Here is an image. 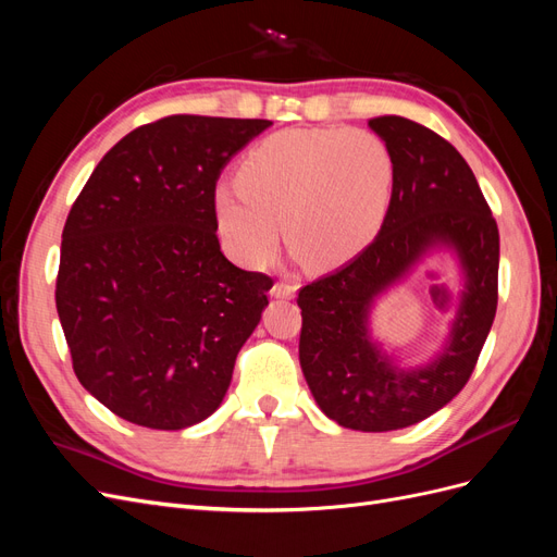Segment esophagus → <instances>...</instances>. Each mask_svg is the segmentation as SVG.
I'll return each mask as SVG.
<instances>
[{
    "instance_id": "esophagus-1",
    "label": "esophagus",
    "mask_w": 557,
    "mask_h": 557,
    "mask_svg": "<svg viewBox=\"0 0 557 557\" xmlns=\"http://www.w3.org/2000/svg\"><path fill=\"white\" fill-rule=\"evenodd\" d=\"M295 293H297V285L295 283H274V288H272V297H276V299H293L295 297Z\"/></svg>"
}]
</instances>
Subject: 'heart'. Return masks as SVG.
<instances>
[{
    "label": "heart",
    "instance_id": "obj_1",
    "mask_svg": "<svg viewBox=\"0 0 557 557\" xmlns=\"http://www.w3.org/2000/svg\"><path fill=\"white\" fill-rule=\"evenodd\" d=\"M393 174L391 150L372 132H278L246 156L242 183H218V232L234 260L258 267L276 248L283 218L285 239L311 267H339L376 237Z\"/></svg>",
    "mask_w": 557,
    "mask_h": 557
}]
</instances>
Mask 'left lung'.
Returning a JSON list of instances; mask_svg holds the SVG:
<instances>
[{"instance_id":"obj_1","label":"left lung","mask_w":557,"mask_h":557,"mask_svg":"<svg viewBox=\"0 0 557 557\" xmlns=\"http://www.w3.org/2000/svg\"><path fill=\"white\" fill-rule=\"evenodd\" d=\"M369 127L393 156L391 205L360 256L299 290V364L334 423L391 432L446 407L474 372L497 311L499 232L474 172L440 134L401 115ZM432 251L461 269L459 309L443 348L407 368L373 339L371 309Z\"/></svg>"}]
</instances>
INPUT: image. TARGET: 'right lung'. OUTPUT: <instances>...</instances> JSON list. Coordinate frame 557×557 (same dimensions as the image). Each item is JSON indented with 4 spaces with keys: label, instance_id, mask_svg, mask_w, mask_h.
<instances>
[{
    "label": "right lung",
    "instance_id": "add662e5",
    "mask_svg": "<svg viewBox=\"0 0 557 557\" xmlns=\"http://www.w3.org/2000/svg\"><path fill=\"white\" fill-rule=\"evenodd\" d=\"M258 117L170 115L99 160L62 230L55 305L74 372L109 411L185 430L223 404L272 278L218 244L223 166Z\"/></svg>",
    "mask_w": 557,
    "mask_h": 557
}]
</instances>
